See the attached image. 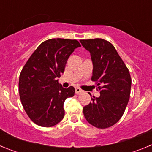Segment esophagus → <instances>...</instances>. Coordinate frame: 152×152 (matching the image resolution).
Segmentation results:
<instances>
[{"instance_id": "1", "label": "esophagus", "mask_w": 152, "mask_h": 152, "mask_svg": "<svg viewBox=\"0 0 152 152\" xmlns=\"http://www.w3.org/2000/svg\"><path fill=\"white\" fill-rule=\"evenodd\" d=\"M81 93H83V91L80 89V88H75V94H81Z\"/></svg>"}]
</instances>
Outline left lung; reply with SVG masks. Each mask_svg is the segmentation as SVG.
I'll return each mask as SVG.
<instances>
[{
  "instance_id": "1",
  "label": "left lung",
  "mask_w": 152,
  "mask_h": 152,
  "mask_svg": "<svg viewBox=\"0 0 152 152\" xmlns=\"http://www.w3.org/2000/svg\"><path fill=\"white\" fill-rule=\"evenodd\" d=\"M93 62L91 80L96 82L100 96L83 108L87 121L98 129L113 126L123 116L130 96L132 80L129 69L115 47L103 39H81Z\"/></svg>"
}]
</instances>
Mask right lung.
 <instances>
[{"instance_id":"obj_1","label":"right lung","mask_w":152,"mask_h":152,"mask_svg":"<svg viewBox=\"0 0 152 152\" xmlns=\"http://www.w3.org/2000/svg\"><path fill=\"white\" fill-rule=\"evenodd\" d=\"M80 46L76 39H50L39 45L23 68L20 97L28 116L38 126L51 127L64 118V102L75 95V88H62L58 77L70 55Z\"/></svg>"}]
</instances>
